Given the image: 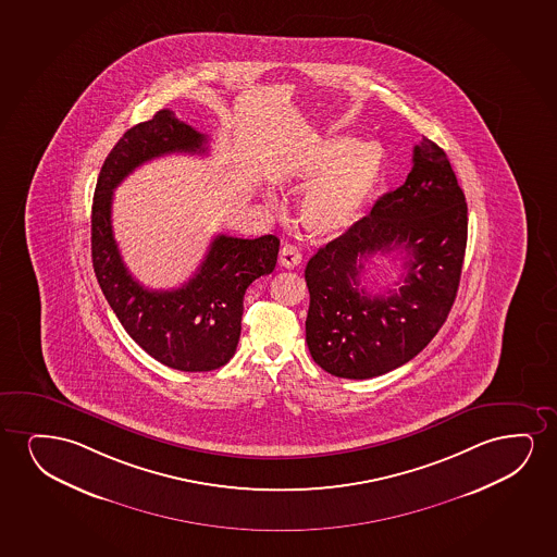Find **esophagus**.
Instances as JSON below:
<instances>
[{
  "instance_id": "obj_1",
  "label": "esophagus",
  "mask_w": 557,
  "mask_h": 557,
  "mask_svg": "<svg viewBox=\"0 0 557 557\" xmlns=\"http://www.w3.org/2000/svg\"><path fill=\"white\" fill-rule=\"evenodd\" d=\"M302 262V255L298 251L295 245H283L282 251H280V264L283 268H295Z\"/></svg>"
}]
</instances>
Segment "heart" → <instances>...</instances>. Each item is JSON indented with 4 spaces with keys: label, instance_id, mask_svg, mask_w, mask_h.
Masks as SVG:
<instances>
[{
    "label": "heart",
    "instance_id": "1",
    "mask_svg": "<svg viewBox=\"0 0 557 557\" xmlns=\"http://www.w3.org/2000/svg\"><path fill=\"white\" fill-rule=\"evenodd\" d=\"M382 176L379 146L351 137H333L310 146L297 165L282 176L285 186H305L300 216L318 237H336L358 221Z\"/></svg>",
    "mask_w": 557,
    "mask_h": 557
}]
</instances>
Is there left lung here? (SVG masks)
<instances>
[{"label": "left lung", "mask_w": 557, "mask_h": 557, "mask_svg": "<svg viewBox=\"0 0 557 557\" xmlns=\"http://www.w3.org/2000/svg\"><path fill=\"white\" fill-rule=\"evenodd\" d=\"M468 207L447 153L430 138L412 150L411 173L376 199L371 214L323 245L306 264V343L341 379H373L411 361L437 335L457 298ZM406 251L405 283L388 296L359 288L367 259Z\"/></svg>", "instance_id": "1"}]
</instances>
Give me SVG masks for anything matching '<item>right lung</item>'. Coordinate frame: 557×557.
I'll use <instances>...</instances> for the list:
<instances>
[{
    "mask_svg": "<svg viewBox=\"0 0 557 557\" xmlns=\"http://www.w3.org/2000/svg\"><path fill=\"white\" fill-rule=\"evenodd\" d=\"M207 137L160 110L138 123L108 153L95 188L91 255L108 305L131 338L163 366L203 373L226 366L242 333L244 295L260 275L272 274L280 239L214 237L206 259L178 289H146L129 274L112 232L117 184L138 165L168 153H206Z\"/></svg>",
    "mask_w": 557,
    "mask_h": 557,
    "instance_id": "obj_1",
    "label": "right lung"
}]
</instances>
